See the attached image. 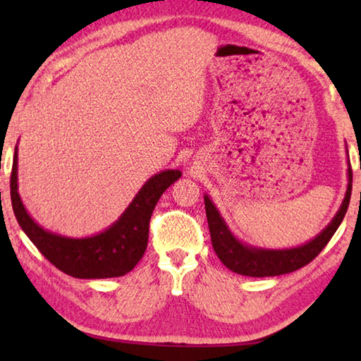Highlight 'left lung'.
Instances as JSON below:
<instances>
[{
    "label": "left lung",
    "mask_w": 361,
    "mask_h": 361,
    "mask_svg": "<svg viewBox=\"0 0 361 361\" xmlns=\"http://www.w3.org/2000/svg\"><path fill=\"white\" fill-rule=\"evenodd\" d=\"M347 154H349V152H347ZM347 164H349V169H347L349 183H347L345 197L342 200L338 213H336L331 223H329L319 235H315L312 240L305 242L304 245L293 248L272 250L243 243L232 234V231L229 229V226L226 224L221 213L216 209V205L213 204V200L205 194L204 200L207 221H209L212 245L213 250H215V253L218 255V258L221 259L223 264L231 269L232 272L248 277L282 276V274L298 271V269L309 264V262L325 248L329 239L334 235L336 229L339 228V224L345 216L347 209H349L352 194V169L350 161Z\"/></svg>",
    "instance_id": "8db88e82"
}]
</instances>
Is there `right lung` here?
Instances as JSON below:
<instances>
[{
  "label": "right lung",
  "instance_id": "right-lung-1",
  "mask_svg": "<svg viewBox=\"0 0 361 361\" xmlns=\"http://www.w3.org/2000/svg\"><path fill=\"white\" fill-rule=\"evenodd\" d=\"M17 146L11 173L12 210L22 231L47 261L76 279H109L130 272L148 245L149 219L162 192L180 178V170H162L145 183L129 207L105 231L90 237H65L42 228L30 216L17 183Z\"/></svg>",
  "mask_w": 361,
  "mask_h": 361
}]
</instances>
